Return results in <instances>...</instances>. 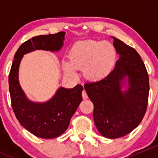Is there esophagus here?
I'll list each match as a JSON object with an SVG mask.
<instances>
[{"mask_svg":"<svg viewBox=\"0 0 158 158\" xmlns=\"http://www.w3.org/2000/svg\"><path fill=\"white\" fill-rule=\"evenodd\" d=\"M82 98H83V99H87V98H88V95H87L86 92H85V90L82 91Z\"/></svg>","mask_w":158,"mask_h":158,"instance_id":"obj_1","label":"esophagus"}]
</instances>
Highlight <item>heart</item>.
Wrapping results in <instances>:
<instances>
[{"mask_svg": "<svg viewBox=\"0 0 158 158\" xmlns=\"http://www.w3.org/2000/svg\"><path fill=\"white\" fill-rule=\"evenodd\" d=\"M117 59V49L111 43L89 39L73 44L69 52V63L63 62V67L71 78L77 77L76 69H82L87 80L99 82L111 74Z\"/></svg>", "mask_w": 158, "mask_h": 158, "instance_id": "heart-1", "label": "heart"}]
</instances>
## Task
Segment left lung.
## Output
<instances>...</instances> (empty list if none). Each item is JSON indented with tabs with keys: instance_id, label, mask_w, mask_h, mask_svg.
<instances>
[{
	"instance_id": "8db88e82",
	"label": "left lung",
	"mask_w": 158,
	"mask_h": 158,
	"mask_svg": "<svg viewBox=\"0 0 158 158\" xmlns=\"http://www.w3.org/2000/svg\"><path fill=\"white\" fill-rule=\"evenodd\" d=\"M119 59L106 79L85 83L94 105L93 118L99 133L107 138L125 136L139 125L148 106L149 79L135 49L113 37Z\"/></svg>"
}]
</instances>
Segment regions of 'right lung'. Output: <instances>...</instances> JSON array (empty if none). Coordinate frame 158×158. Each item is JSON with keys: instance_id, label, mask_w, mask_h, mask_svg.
<instances>
[{"instance_id": "1", "label": "right lung", "mask_w": 158, "mask_h": 158, "mask_svg": "<svg viewBox=\"0 0 158 158\" xmlns=\"http://www.w3.org/2000/svg\"><path fill=\"white\" fill-rule=\"evenodd\" d=\"M65 32L40 35L23 43L14 55L9 75L11 104L20 125L33 135L44 139L56 138L68 128L70 119L82 101L83 87H59L46 102H34L27 96L19 82V68L23 56L35 50L58 52L63 47Z\"/></svg>"}]
</instances>
